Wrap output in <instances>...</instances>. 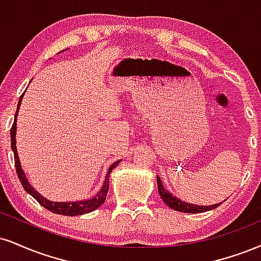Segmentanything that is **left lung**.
I'll return each instance as SVG.
<instances>
[{
  "label": "left lung",
  "mask_w": 261,
  "mask_h": 261,
  "mask_svg": "<svg viewBox=\"0 0 261 261\" xmlns=\"http://www.w3.org/2000/svg\"><path fill=\"white\" fill-rule=\"evenodd\" d=\"M156 185H158V192L161 194V198L163 199L166 205L169 208L176 210V212H181V213H203V212H208V210H213L215 208H218L221 203H216V204H212V205H197V204H192L185 202L177 197L172 196V193L169 192L166 188H164L162 184L161 177L156 176Z\"/></svg>",
  "instance_id": "left-lung-1"
}]
</instances>
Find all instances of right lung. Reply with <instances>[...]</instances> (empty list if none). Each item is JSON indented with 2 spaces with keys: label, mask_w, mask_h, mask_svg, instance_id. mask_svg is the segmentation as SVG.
Instances as JSON below:
<instances>
[{
  "label": "right lung",
  "mask_w": 261,
  "mask_h": 261,
  "mask_svg": "<svg viewBox=\"0 0 261 261\" xmlns=\"http://www.w3.org/2000/svg\"><path fill=\"white\" fill-rule=\"evenodd\" d=\"M61 52H63V51H61ZM23 96H24V93L20 96L19 102H18L13 126H12V128H11V147H12V150H13L15 169H17V174H18V177H19L21 186H23L24 190L27 191L30 196H33L34 198H35L37 202H39L41 205L43 206V208L49 210V212L55 213V214L67 215V216H76V215L86 214V213L93 212V210L99 208V206L105 203L107 193H108L109 177H111V172L113 169H114L115 166H117L121 161H117L115 163H113L111 166H109L108 171H107V174H106L105 181H103L102 187H100V190L97 192V194H95V196L92 197V198L84 199V200H76V202H52V200L42 197L39 192H37L35 188L31 186V185L29 184V181H28L27 176H25V172L23 169H21L19 156H18V152H17V143H15V134H17V117H18V112H19L20 103H21V99H23Z\"/></svg>",
  "instance_id": "add662e5"
}]
</instances>
